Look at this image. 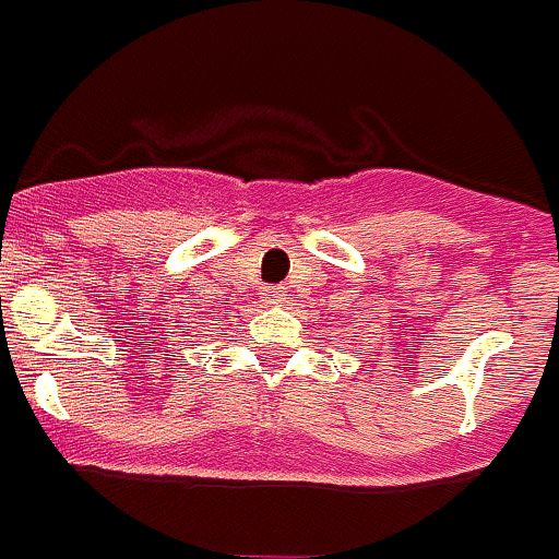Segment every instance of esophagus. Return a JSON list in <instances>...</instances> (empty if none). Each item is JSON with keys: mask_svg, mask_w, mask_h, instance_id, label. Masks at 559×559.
I'll return each instance as SVG.
<instances>
[{"mask_svg": "<svg viewBox=\"0 0 559 559\" xmlns=\"http://www.w3.org/2000/svg\"><path fill=\"white\" fill-rule=\"evenodd\" d=\"M265 297H267V302H274V306H280V302H285L288 300V294H285V288H267L265 292Z\"/></svg>", "mask_w": 559, "mask_h": 559, "instance_id": "34e87169", "label": "esophagus"}]
</instances>
